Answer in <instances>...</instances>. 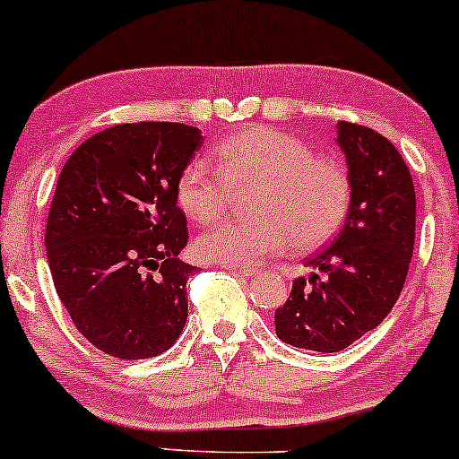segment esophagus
<instances>
[{
	"mask_svg": "<svg viewBox=\"0 0 459 459\" xmlns=\"http://www.w3.org/2000/svg\"><path fill=\"white\" fill-rule=\"evenodd\" d=\"M224 269L229 273H235V275H241V277H254V275H256V271H254V269H241V266L224 264Z\"/></svg>",
	"mask_w": 459,
	"mask_h": 459,
	"instance_id": "34e87169",
	"label": "esophagus"
}]
</instances>
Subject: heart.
Returning a JSON list of instances; mask_svg holds the SVG:
<instances>
[{
    "label": "heart",
    "mask_w": 459,
    "mask_h": 459,
    "mask_svg": "<svg viewBox=\"0 0 459 459\" xmlns=\"http://www.w3.org/2000/svg\"><path fill=\"white\" fill-rule=\"evenodd\" d=\"M218 167L193 159L178 178V203L199 224L222 220L235 193L252 188L254 218L226 222L199 239L203 258L230 266L264 263L292 246L313 249L343 224L350 173L336 159L311 154L303 139L271 126H249L213 148Z\"/></svg>",
    "instance_id": "obj_1"
}]
</instances>
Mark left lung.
<instances>
[{"instance_id": "left-lung-1", "label": "left lung", "mask_w": 459, "mask_h": 459, "mask_svg": "<svg viewBox=\"0 0 459 459\" xmlns=\"http://www.w3.org/2000/svg\"><path fill=\"white\" fill-rule=\"evenodd\" d=\"M351 201L341 233L305 266L286 305L275 311V333L300 350L334 353L379 326L407 280L415 243V188L392 142L368 126L339 120ZM324 274V278L319 275Z\"/></svg>"}]
</instances>
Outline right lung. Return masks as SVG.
Returning <instances> with one entry per match:
<instances>
[{
  "label": "right lung",
  "instance_id": "1",
  "mask_svg": "<svg viewBox=\"0 0 459 459\" xmlns=\"http://www.w3.org/2000/svg\"><path fill=\"white\" fill-rule=\"evenodd\" d=\"M203 146L196 126L116 125L74 150L46 224L63 307L84 339L120 359L159 356L188 320L186 216L178 178Z\"/></svg>",
  "mask_w": 459,
  "mask_h": 459
}]
</instances>
